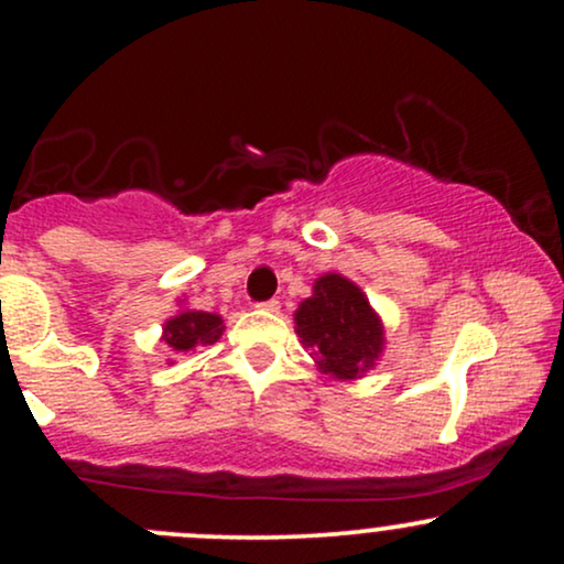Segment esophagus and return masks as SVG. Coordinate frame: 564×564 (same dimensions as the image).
Segmentation results:
<instances>
[{"mask_svg": "<svg viewBox=\"0 0 564 564\" xmlns=\"http://www.w3.org/2000/svg\"><path fill=\"white\" fill-rule=\"evenodd\" d=\"M257 307L264 310V313H278V310H281V302H278V300H268V302L257 304Z\"/></svg>", "mask_w": 564, "mask_h": 564, "instance_id": "34e87169", "label": "esophagus"}]
</instances>
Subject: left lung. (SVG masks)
<instances>
[{"label": "left lung", "instance_id": "1", "mask_svg": "<svg viewBox=\"0 0 564 564\" xmlns=\"http://www.w3.org/2000/svg\"><path fill=\"white\" fill-rule=\"evenodd\" d=\"M302 345L313 349L315 364L334 379H360L384 349V326L366 294L339 273L313 283V296L294 313Z\"/></svg>", "mask_w": 564, "mask_h": 564}]
</instances>
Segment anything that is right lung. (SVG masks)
<instances>
[{
  "instance_id": "1",
  "label": "right lung",
  "mask_w": 564,
  "mask_h": 564,
  "mask_svg": "<svg viewBox=\"0 0 564 564\" xmlns=\"http://www.w3.org/2000/svg\"><path fill=\"white\" fill-rule=\"evenodd\" d=\"M223 318L204 310H180L174 318L164 323V336L161 341L170 345L174 352H187V349L215 345L223 336Z\"/></svg>"
}]
</instances>
